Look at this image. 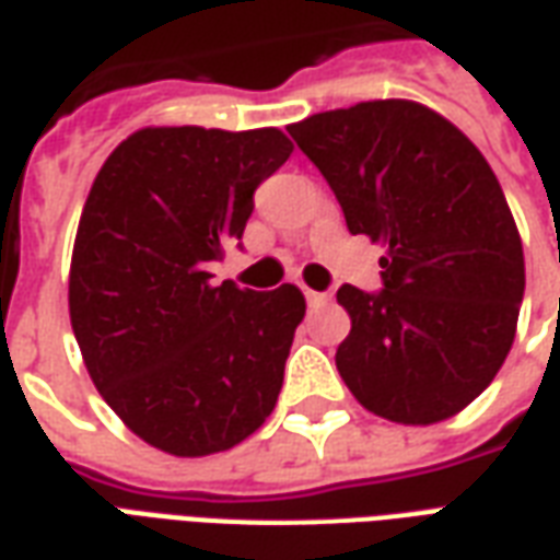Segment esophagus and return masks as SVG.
Wrapping results in <instances>:
<instances>
[{"label":"esophagus","mask_w":560,"mask_h":560,"mask_svg":"<svg viewBox=\"0 0 560 560\" xmlns=\"http://www.w3.org/2000/svg\"><path fill=\"white\" fill-rule=\"evenodd\" d=\"M304 295H307V304L313 310H322V307H328V304H330L328 292H313V289H307Z\"/></svg>","instance_id":"1"}]
</instances>
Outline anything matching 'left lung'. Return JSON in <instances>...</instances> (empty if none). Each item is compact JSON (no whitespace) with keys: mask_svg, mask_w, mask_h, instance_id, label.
I'll list each match as a JSON object with an SVG mask.
<instances>
[{"mask_svg":"<svg viewBox=\"0 0 560 560\" xmlns=\"http://www.w3.org/2000/svg\"><path fill=\"white\" fill-rule=\"evenodd\" d=\"M352 235L385 247V289L337 292L352 330L337 370L378 418L430 427L475 402L504 364L525 292L516 220L492 166L453 121L406 97L289 125Z\"/></svg>","mask_w":560,"mask_h":560,"instance_id":"1","label":"left lung"}]
</instances>
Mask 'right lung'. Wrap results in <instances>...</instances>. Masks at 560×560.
Listing matches in <instances>:
<instances>
[{"label": "right lung", "mask_w": 560, "mask_h": 560, "mask_svg": "<svg viewBox=\"0 0 560 560\" xmlns=\"http://www.w3.org/2000/svg\"><path fill=\"white\" fill-rule=\"evenodd\" d=\"M292 140L280 128H140L85 196L68 277L73 337L97 394L170 456L230 451L275 411L304 295L211 283L253 190Z\"/></svg>", "instance_id": "right-lung-1"}]
</instances>
